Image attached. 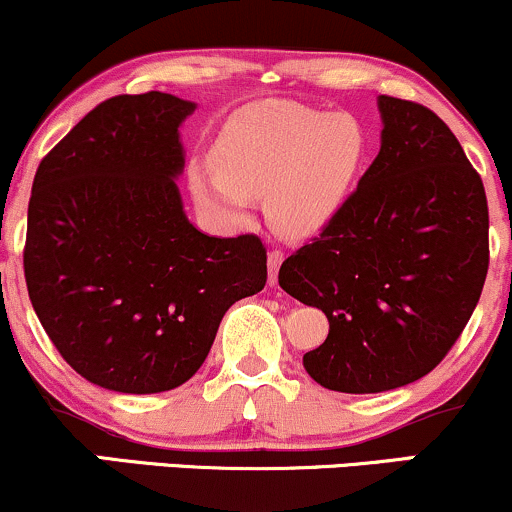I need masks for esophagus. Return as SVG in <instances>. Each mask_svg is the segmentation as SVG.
Masks as SVG:
<instances>
[{
  "label": "esophagus",
  "instance_id": "34e87169",
  "mask_svg": "<svg viewBox=\"0 0 512 512\" xmlns=\"http://www.w3.org/2000/svg\"><path fill=\"white\" fill-rule=\"evenodd\" d=\"M284 262V250H269L267 264H269V284L276 286V279H279V267Z\"/></svg>",
  "mask_w": 512,
  "mask_h": 512
}]
</instances>
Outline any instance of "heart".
Segmentation results:
<instances>
[{
  "label": "heart",
  "instance_id": "heart-1",
  "mask_svg": "<svg viewBox=\"0 0 512 512\" xmlns=\"http://www.w3.org/2000/svg\"><path fill=\"white\" fill-rule=\"evenodd\" d=\"M366 149V134L351 115L262 103L228 122L214 149L216 173L192 170V195L223 221H243L252 199H267L281 236L308 238L344 211Z\"/></svg>",
  "mask_w": 512,
  "mask_h": 512
}]
</instances>
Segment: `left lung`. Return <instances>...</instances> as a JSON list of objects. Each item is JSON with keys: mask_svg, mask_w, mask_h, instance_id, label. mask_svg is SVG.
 I'll use <instances>...</instances> for the list:
<instances>
[{"mask_svg": "<svg viewBox=\"0 0 512 512\" xmlns=\"http://www.w3.org/2000/svg\"><path fill=\"white\" fill-rule=\"evenodd\" d=\"M383 144L342 214L281 264L279 284L330 334L303 356L315 383L366 395L448 356L489 272L481 175L426 105L380 96Z\"/></svg>", "mask_w": 512, "mask_h": 512, "instance_id": "left-lung-1", "label": "left lung"}]
</instances>
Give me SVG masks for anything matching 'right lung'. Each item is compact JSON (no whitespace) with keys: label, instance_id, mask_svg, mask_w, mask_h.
<instances>
[{"label":"right lung","instance_id":"add662e5","mask_svg":"<svg viewBox=\"0 0 512 512\" xmlns=\"http://www.w3.org/2000/svg\"><path fill=\"white\" fill-rule=\"evenodd\" d=\"M192 110L161 91L108 98L35 170L28 296L64 361L105 390L190 380L226 310L267 284L260 236H204L182 211L178 127Z\"/></svg>","mask_w":512,"mask_h":512}]
</instances>
